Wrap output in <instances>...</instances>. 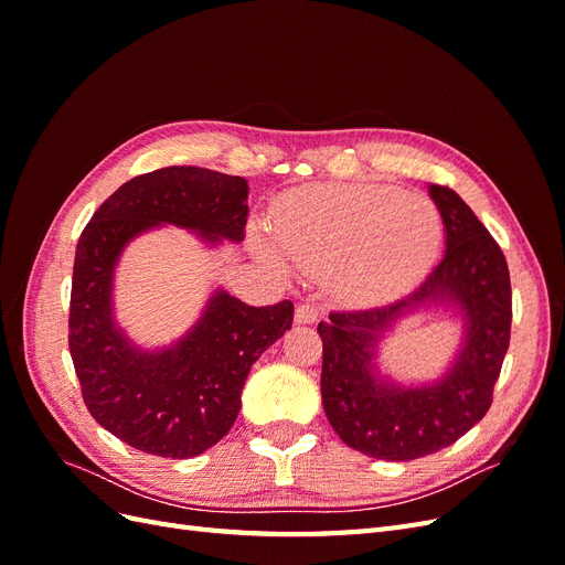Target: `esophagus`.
<instances>
[{
  "mask_svg": "<svg viewBox=\"0 0 565 565\" xmlns=\"http://www.w3.org/2000/svg\"><path fill=\"white\" fill-rule=\"evenodd\" d=\"M320 306L318 303H313V301H303V303H299L297 306V311H295V320L297 322H301V324H311V322H316L318 318H320Z\"/></svg>",
  "mask_w": 565,
  "mask_h": 565,
  "instance_id": "34e87169",
  "label": "esophagus"
}]
</instances>
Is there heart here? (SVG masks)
Listing matches in <instances>:
<instances>
[{
    "label": "heart",
    "instance_id": "1",
    "mask_svg": "<svg viewBox=\"0 0 565 565\" xmlns=\"http://www.w3.org/2000/svg\"><path fill=\"white\" fill-rule=\"evenodd\" d=\"M270 226L282 254L303 268H332L334 287L355 301L413 285L443 241L429 200L377 183L297 188L276 202Z\"/></svg>",
    "mask_w": 565,
    "mask_h": 565
}]
</instances>
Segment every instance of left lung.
<instances>
[{"label":"left lung","instance_id":"1","mask_svg":"<svg viewBox=\"0 0 565 565\" xmlns=\"http://www.w3.org/2000/svg\"><path fill=\"white\" fill-rule=\"evenodd\" d=\"M446 226V254L413 292L372 309L332 311L322 339V407L349 448L388 461L419 459L452 446L492 405L511 334V280L494 237L452 188L429 183ZM455 300L468 316V344L449 377L401 390L371 374L379 334L403 310Z\"/></svg>","mask_w":565,"mask_h":565}]
</instances>
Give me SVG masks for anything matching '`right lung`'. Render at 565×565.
<instances>
[{
	"instance_id": "add662e5",
	"label": "right lung",
	"mask_w": 565,
	"mask_h": 565,
	"mask_svg": "<svg viewBox=\"0 0 565 565\" xmlns=\"http://www.w3.org/2000/svg\"><path fill=\"white\" fill-rule=\"evenodd\" d=\"M247 181L179 164L134 177L84 226L73 266L67 347L89 415L127 446L185 459L224 438L241 413L249 367L292 328L295 303L247 306L216 292L200 322L162 353L134 349L113 322V268L146 228L177 224L241 243Z\"/></svg>"
}]
</instances>
